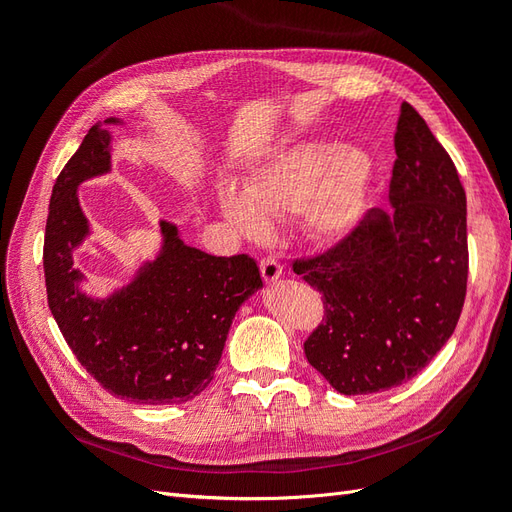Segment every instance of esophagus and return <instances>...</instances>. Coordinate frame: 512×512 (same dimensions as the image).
I'll return each instance as SVG.
<instances>
[{"label": "esophagus", "mask_w": 512, "mask_h": 512, "mask_svg": "<svg viewBox=\"0 0 512 512\" xmlns=\"http://www.w3.org/2000/svg\"><path fill=\"white\" fill-rule=\"evenodd\" d=\"M260 273L265 277V282H275L282 275V265L273 256L260 258Z\"/></svg>", "instance_id": "34e87169"}]
</instances>
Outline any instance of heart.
<instances>
[{"label":"heart","mask_w":512,"mask_h":512,"mask_svg":"<svg viewBox=\"0 0 512 512\" xmlns=\"http://www.w3.org/2000/svg\"><path fill=\"white\" fill-rule=\"evenodd\" d=\"M371 170L374 164L365 151L339 153V145L324 141L297 143L245 181V196L269 215L297 213L307 205L309 224L318 235L335 239L359 218ZM249 204L232 190L222 196L228 220L243 232H258L262 222Z\"/></svg>","instance_id":"obj_1"}]
</instances>
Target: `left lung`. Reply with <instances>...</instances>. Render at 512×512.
<instances>
[{
    "label": "left lung",
    "mask_w": 512,
    "mask_h": 512,
    "mask_svg": "<svg viewBox=\"0 0 512 512\" xmlns=\"http://www.w3.org/2000/svg\"><path fill=\"white\" fill-rule=\"evenodd\" d=\"M393 213L369 211L327 250L292 260L322 294L307 361L344 395L414 378L453 335L468 288L466 190L408 102L399 108Z\"/></svg>",
    "instance_id": "1"
}]
</instances>
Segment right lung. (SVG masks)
Segmentation results:
<instances>
[{
	"label": "right lung",
	"mask_w": 512,
	"mask_h": 512,
	"mask_svg": "<svg viewBox=\"0 0 512 512\" xmlns=\"http://www.w3.org/2000/svg\"><path fill=\"white\" fill-rule=\"evenodd\" d=\"M108 143L111 134L91 128L53 185L42 252L46 299L72 354L104 391L132 404H181L213 380L230 322L262 277L247 254H205L162 222L164 250L134 284L104 301L85 297L72 265L87 232L76 185L108 170Z\"/></svg>",
	"instance_id": "1"
}]
</instances>
